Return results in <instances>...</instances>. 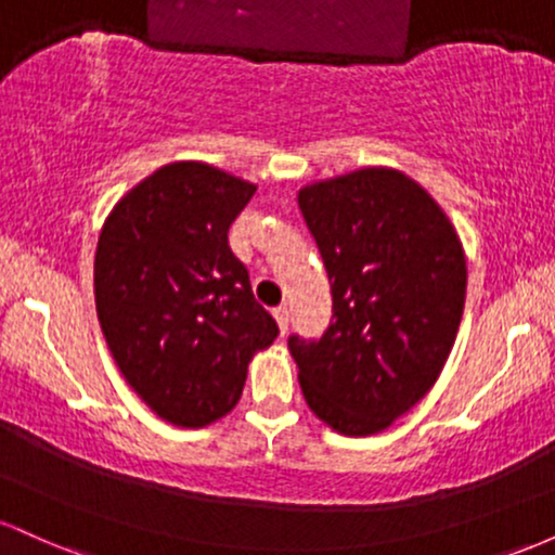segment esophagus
Returning <instances> with one entry per match:
<instances>
[{
    "label": "esophagus",
    "instance_id": "esophagus-1",
    "mask_svg": "<svg viewBox=\"0 0 555 555\" xmlns=\"http://www.w3.org/2000/svg\"><path fill=\"white\" fill-rule=\"evenodd\" d=\"M273 318H276V323H279V328H282V334H286V326H289V310L284 308H276L273 310Z\"/></svg>",
    "mask_w": 555,
    "mask_h": 555
}]
</instances>
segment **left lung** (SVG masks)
Segmentation results:
<instances>
[{
    "label": "left lung",
    "mask_w": 555,
    "mask_h": 555,
    "mask_svg": "<svg viewBox=\"0 0 555 555\" xmlns=\"http://www.w3.org/2000/svg\"><path fill=\"white\" fill-rule=\"evenodd\" d=\"M299 211L328 271L321 339L289 336L305 401L341 436H375L441 375L460 331L467 260L443 208L404 171L305 184Z\"/></svg>",
    "instance_id": "8db88e82"
}]
</instances>
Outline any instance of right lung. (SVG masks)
<instances>
[{"mask_svg": "<svg viewBox=\"0 0 555 555\" xmlns=\"http://www.w3.org/2000/svg\"><path fill=\"white\" fill-rule=\"evenodd\" d=\"M253 193L211 164L175 162L101 227L93 292L104 339L132 391L177 428L232 412L250 360L279 336L227 237Z\"/></svg>", "mask_w": 555, "mask_h": 555, "instance_id": "right-lung-1", "label": "right lung"}]
</instances>
